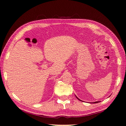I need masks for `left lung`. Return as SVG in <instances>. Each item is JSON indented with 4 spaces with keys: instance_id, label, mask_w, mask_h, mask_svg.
Here are the masks:
<instances>
[{
    "instance_id": "8db88e82",
    "label": "left lung",
    "mask_w": 126,
    "mask_h": 126,
    "mask_svg": "<svg viewBox=\"0 0 126 126\" xmlns=\"http://www.w3.org/2000/svg\"><path fill=\"white\" fill-rule=\"evenodd\" d=\"M77 98L78 99H79V100H80L79 99V98H78L77 97ZM98 102H99V101H98V102H93V103H98Z\"/></svg>"
}]
</instances>
